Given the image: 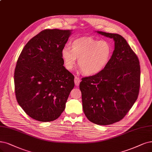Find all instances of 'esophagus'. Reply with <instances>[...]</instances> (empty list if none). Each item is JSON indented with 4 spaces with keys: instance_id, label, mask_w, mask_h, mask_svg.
Returning <instances> with one entry per match:
<instances>
[{
    "instance_id": "obj_1",
    "label": "esophagus",
    "mask_w": 152,
    "mask_h": 152,
    "mask_svg": "<svg viewBox=\"0 0 152 152\" xmlns=\"http://www.w3.org/2000/svg\"><path fill=\"white\" fill-rule=\"evenodd\" d=\"M80 82H81V80L80 79V78L78 77H77V76H75V85L76 86H79Z\"/></svg>"
}]
</instances>
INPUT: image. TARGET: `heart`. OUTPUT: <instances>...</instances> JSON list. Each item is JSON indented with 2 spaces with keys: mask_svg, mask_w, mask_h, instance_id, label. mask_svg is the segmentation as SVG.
Masks as SVG:
<instances>
[{
  "mask_svg": "<svg viewBox=\"0 0 152 152\" xmlns=\"http://www.w3.org/2000/svg\"><path fill=\"white\" fill-rule=\"evenodd\" d=\"M112 54L111 44L106 41L91 37L77 39L71 43V48L65 46L61 58L66 68L71 70L78 58V66L86 76L99 74L108 65Z\"/></svg>",
  "mask_w": 152,
  "mask_h": 152,
  "instance_id": "b5f03b06",
  "label": "heart"
}]
</instances>
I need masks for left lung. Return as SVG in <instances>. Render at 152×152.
I'll use <instances>...</instances> for the list:
<instances>
[{"label":"left lung","instance_id":"obj_1","mask_svg":"<svg viewBox=\"0 0 152 152\" xmlns=\"http://www.w3.org/2000/svg\"><path fill=\"white\" fill-rule=\"evenodd\" d=\"M96 32L113 39L115 49L104 70L82 78L80 88L87 118L96 125H108L122 120L137 99L140 66L137 56L121 36Z\"/></svg>","mask_w":152,"mask_h":152}]
</instances>
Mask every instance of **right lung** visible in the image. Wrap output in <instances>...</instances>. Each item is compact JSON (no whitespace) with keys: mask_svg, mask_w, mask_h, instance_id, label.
Masks as SVG:
<instances>
[{"mask_svg":"<svg viewBox=\"0 0 152 152\" xmlns=\"http://www.w3.org/2000/svg\"><path fill=\"white\" fill-rule=\"evenodd\" d=\"M72 31H41L26 44L17 62V101L26 113L37 121L58 118L75 86V77L65 68L61 58V50Z\"/></svg>","mask_w":152,"mask_h":152,"instance_id":"right-lung-1","label":"right lung"}]
</instances>
